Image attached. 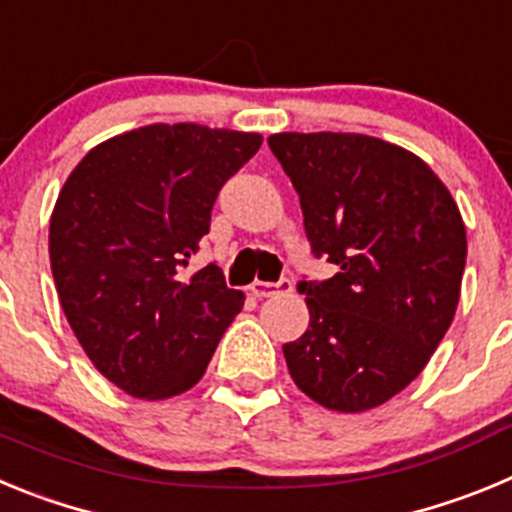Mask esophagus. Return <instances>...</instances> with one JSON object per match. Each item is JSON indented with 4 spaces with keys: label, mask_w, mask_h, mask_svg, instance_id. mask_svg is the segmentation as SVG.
Returning a JSON list of instances; mask_svg holds the SVG:
<instances>
[{
    "label": "esophagus",
    "mask_w": 512,
    "mask_h": 512,
    "mask_svg": "<svg viewBox=\"0 0 512 512\" xmlns=\"http://www.w3.org/2000/svg\"><path fill=\"white\" fill-rule=\"evenodd\" d=\"M284 292H292V279L282 277L279 282H253L251 295L253 297H274L284 295Z\"/></svg>",
    "instance_id": "esophagus-1"
}]
</instances>
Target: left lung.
<instances>
[{
  "label": "left lung",
  "instance_id": "obj_1",
  "mask_svg": "<svg viewBox=\"0 0 512 512\" xmlns=\"http://www.w3.org/2000/svg\"><path fill=\"white\" fill-rule=\"evenodd\" d=\"M271 153L300 194L315 259L336 274L297 284L310 325L284 343L295 384L328 410L361 413L402 392L446 336L467 230L418 156L359 133H279Z\"/></svg>",
  "mask_w": 512,
  "mask_h": 512
}]
</instances>
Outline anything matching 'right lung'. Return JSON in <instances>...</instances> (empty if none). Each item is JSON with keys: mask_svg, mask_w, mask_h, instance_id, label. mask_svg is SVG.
<instances>
[{"mask_svg": "<svg viewBox=\"0 0 512 512\" xmlns=\"http://www.w3.org/2000/svg\"><path fill=\"white\" fill-rule=\"evenodd\" d=\"M261 135L146 125L92 148L51 217L58 300L104 377L140 400L200 382L243 307L215 264L187 274L212 205Z\"/></svg>", "mask_w": 512, "mask_h": 512, "instance_id": "right-lung-1", "label": "right lung"}]
</instances>
